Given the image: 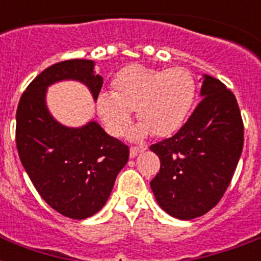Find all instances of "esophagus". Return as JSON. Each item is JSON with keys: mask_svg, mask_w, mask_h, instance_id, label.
<instances>
[{"mask_svg": "<svg viewBox=\"0 0 261 261\" xmlns=\"http://www.w3.org/2000/svg\"><path fill=\"white\" fill-rule=\"evenodd\" d=\"M146 150V146H134L130 149V157H135V155H138L139 153H142V151Z\"/></svg>", "mask_w": 261, "mask_h": 261, "instance_id": "34e87169", "label": "esophagus"}]
</instances>
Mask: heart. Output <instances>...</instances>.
I'll use <instances>...</instances> for the list:
<instances>
[{"instance_id": "1", "label": "heart", "mask_w": 261, "mask_h": 261, "mask_svg": "<svg viewBox=\"0 0 261 261\" xmlns=\"http://www.w3.org/2000/svg\"><path fill=\"white\" fill-rule=\"evenodd\" d=\"M112 88L114 92L98 93V116L111 135L120 137L130 126L133 110L137 108L141 123L131 133L134 139L150 133L157 137L177 133L190 116L196 97L194 75L184 67L157 70L131 65L116 73Z\"/></svg>"}]
</instances>
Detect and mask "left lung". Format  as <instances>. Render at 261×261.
<instances>
[{"label":"left lung","instance_id":"8db88e82","mask_svg":"<svg viewBox=\"0 0 261 261\" xmlns=\"http://www.w3.org/2000/svg\"><path fill=\"white\" fill-rule=\"evenodd\" d=\"M202 101L180 130L151 145L160 172L150 181L159 206L177 219L210 211L227 190L241 157L244 124L234 94L203 74Z\"/></svg>","mask_w":261,"mask_h":261}]
</instances>
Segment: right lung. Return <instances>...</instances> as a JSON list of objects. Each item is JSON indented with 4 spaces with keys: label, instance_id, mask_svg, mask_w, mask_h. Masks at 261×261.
Listing matches in <instances>:
<instances>
[{
    "label": "right lung",
    "instance_id": "right-lung-1",
    "mask_svg": "<svg viewBox=\"0 0 261 261\" xmlns=\"http://www.w3.org/2000/svg\"><path fill=\"white\" fill-rule=\"evenodd\" d=\"M61 81L84 84L97 100L102 77L89 59H70L43 70L22 93L16 112V143L22 167L39 195L59 214L85 219L101 210L128 147L90 120L67 127L51 115L47 89Z\"/></svg>",
    "mask_w": 261,
    "mask_h": 261
}]
</instances>
